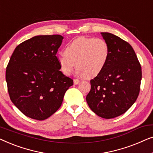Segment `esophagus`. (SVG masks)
I'll use <instances>...</instances> for the list:
<instances>
[{
  "mask_svg": "<svg viewBox=\"0 0 153 153\" xmlns=\"http://www.w3.org/2000/svg\"><path fill=\"white\" fill-rule=\"evenodd\" d=\"M79 82H80V81H79V79H74V84L77 85Z\"/></svg>",
  "mask_w": 153,
  "mask_h": 153,
  "instance_id": "1",
  "label": "esophagus"
}]
</instances>
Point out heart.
<instances>
[{
  "instance_id": "1",
  "label": "heart",
  "mask_w": 153,
  "mask_h": 153,
  "mask_svg": "<svg viewBox=\"0 0 153 153\" xmlns=\"http://www.w3.org/2000/svg\"><path fill=\"white\" fill-rule=\"evenodd\" d=\"M109 53V47L104 39L81 37L67 45L64 53L57 56V60L65 75L72 74L76 64L79 76L91 79L105 68Z\"/></svg>"
}]
</instances>
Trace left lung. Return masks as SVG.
Wrapping results in <instances>:
<instances>
[{
	"label": "left lung",
	"instance_id": "left-lung-1",
	"mask_svg": "<svg viewBox=\"0 0 153 153\" xmlns=\"http://www.w3.org/2000/svg\"><path fill=\"white\" fill-rule=\"evenodd\" d=\"M109 47L105 68L91 80L86 101L93 111L110 119L127 111L137 100L142 76L141 67L133 48L109 33H101Z\"/></svg>",
	"mask_w": 153,
	"mask_h": 153
}]
</instances>
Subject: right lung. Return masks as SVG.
I'll return each mask as SVG.
<instances>
[{"label": "right lung", "mask_w": 153, "mask_h": 153, "mask_svg": "<svg viewBox=\"0 0 153 153\" xmlns=\"http://www.w3.org/2000/svg\"><path fill=\"white\" fill-rule=\"evenodd\" d=\"M63 37L38 35L15 48L6 68L10 100L25 116L45 120L61 106L72 79L60 71L58 48Z\"/></svg>", "instance_id": "add662e5"}]
</instances>
